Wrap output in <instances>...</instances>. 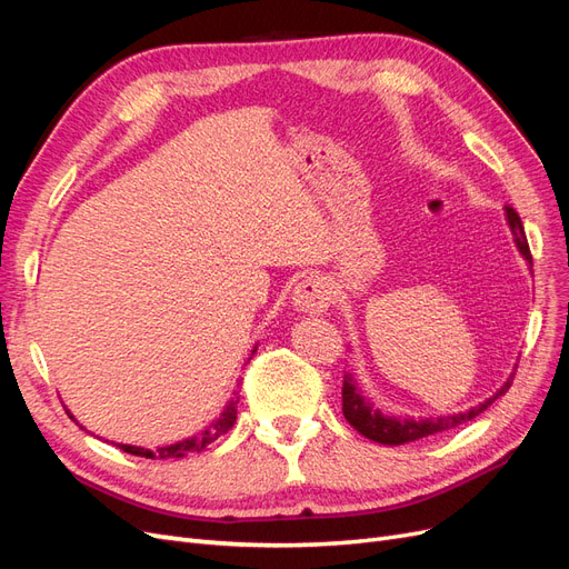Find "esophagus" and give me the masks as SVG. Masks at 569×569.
Instances as JSON below:
<instances>
[{"mask_svg":"<svg viewBox=\"0 0 569 569\" xmlns=\"http://www.w3.org/2000/svg\"><path fill=\"white\" fill-rule=\"evenodd\" d=\"M332 303V291L318 274L301 280L295 291H291V306L303 313H325Z\"/></svg>","mask_w":569,"mask_h":569,"instance_id":"1","label":"esophagus"}]
</instances>
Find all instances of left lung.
Listing matches in <instances>:
<instances>
[{"mask_svg": "<svg viewBox=\"0 0 569 569\" xmlns=\"http://www.w3.org/2000/svg\"><path fill=\"white\" fill-rule=\"evenodd\" d=\"M506 218H508L510 232L515 237V247L520 249V253L527 258V261H531L527 234H525L520 216L515 213L510 206H506ZM512 377H515V372L508 377L506 385L491 396V399H487L485 403H479L470 410L456 412V416H437V418L412 420V418H393V416H387V412H382L380 408H375V403L363 396V389L358 387V382L353 380L351 372H347V375H343V387H341V410H343V418H347V422L353 429H358V432L363 437H368L377 443L401 446V443L418 441V439L432 437V435H439V432H449V429L477 418L479 412H485L498 399V396H503L510 389Z\"/></svg>", "mask_w": 569, "mask_h": 569, "instance_id": "left-lung-1", "label": "left lung"}]
</instances>
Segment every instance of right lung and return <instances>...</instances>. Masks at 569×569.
Masks as SVG:
<instances>
[{"instance_id": "1", "label": "right lung", "mask_w": 569, "mask_h": 569, "mask_svg": "<svg viewBox=\"0 0 569 569\" xmlns=\"http://www.w3.org/2000/svg\"><path fill=\"white\" fill-rule=\"evenodd\" d=\"M251 353H256V347H253ZM237 403H239V396H237V391H234V396L228 401V406L222 408L218 420H213L209 427L201 429L199 435L187 437V439H182V441H178V443L161 446V449H157V451L142 449V446H128V443H116V446H118V449H123L126 453L142 456V458H182V456H187V453H199V451L206 449V446L213 443L220 435H226L228 429L234 425V420H237ZM66 412H68V418L76 420V418L71 416V410H66ZM76 422H78V420H76ZM80 429H84V427L80 425Z\"/></svg>"}]
</instances>
